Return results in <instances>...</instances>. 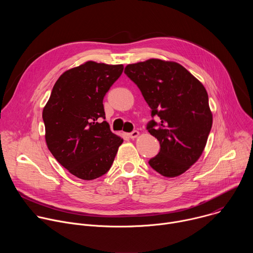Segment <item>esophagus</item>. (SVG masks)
I'll return each instance as SVG.
<instances>
[{"instance_id":"34e87169","label":"esophagus","mask_w":253,"mask_h":253,"mask_svg":"<svg viewBox=\"0 0 253 253\" xmlns=\"http://www.w3.org/2000/svg\"><path fill=\"white\" fill-rule=\"evenodd\" d=\"M127 135H128V137H129V138L134 139V138H136V137H138V136H139V132L135 130V131H133V132H131V133H128Z\"/></svg>"}]
</instances>
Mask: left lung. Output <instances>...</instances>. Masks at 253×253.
Returning <instances> with one entry per match:
<instances>
[{"mask_svg":"<svg viewBox=\"0 0 253 253\" xmlns=\"http://www.w3.org/2000/svg\"><path fill=\"white\" fill-rule=\"evenodd\" d=\"M124 73L138 86L151 108L148 132L160 143L149 165L165 177L188 170L201 156L212 126L207 92L200 81L176 62L149 59L129 64Z\"/></svg>","mask_w":253,"mask_h":253,"instance_id":"left-lung-1","label":"left lung"}]
</instances>
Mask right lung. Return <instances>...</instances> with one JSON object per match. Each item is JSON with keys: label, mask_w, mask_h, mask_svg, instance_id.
<instances>
[{"label": "right lung", "mask_w": 253, "mask_h": 253, "mask_svg": "<svg viewBox=\"0 0 253 253\" xmlns=\"http://www.w3.org/2000/svg\"><path fill=\"white\" fill-rule=\"evenodd\" d=\"M123 65L88 61L59 77L43 109L45 139L71 174L93 180L109 171L123 139L105 119L103 99Z\"/></svg>", "instance_id": "right-lung-1"}]
</instances>
